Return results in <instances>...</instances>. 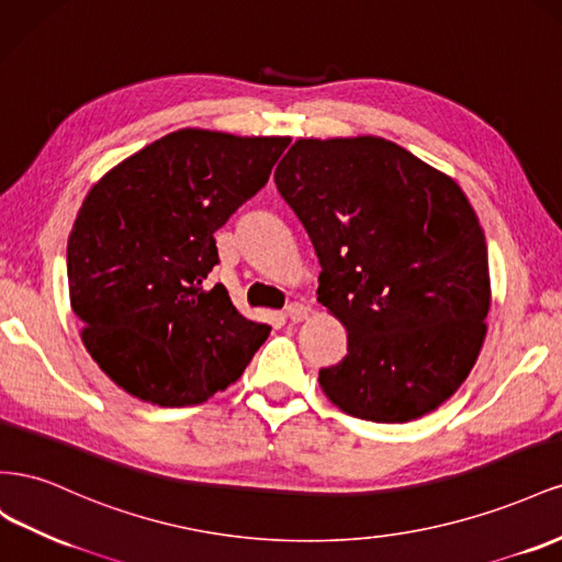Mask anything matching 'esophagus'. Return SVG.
Masks as SVG:
<instances>
[{
  "mask_svg": "<svg viewBox=\"0 0 562 562\" xmlns=\"http://www.w3.org/2000/svg\"><path fill=\"white\" fill-rule=\"evenodd\" d=\"M284 315L292 319V323H301V319H306L308 317V308L303 306V303H290V306L284 308Z\"/></svg>",
  "mask_w": 562,
  "mask_h": 562,
  "instance_id": "34e87169",
  "label": "esophagus"
}]
</instances>
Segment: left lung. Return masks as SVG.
Instances as JSON below:
<instances>
[{
	"label": "left lung",
	"instance_id": "1",
	"mask_svg": "<svg viewBox=\"0 0 562 562\" xmlns=\"http://www.w3.org/2000/svg\"><path fill=\"white\" fill-rule=\"evenodd\" d=\"M348 331L319 386L341 412L405 424L469 376L490 311L485 233L450 176L379 136L299 138L276 169Z\"/></svg>",
	"mask_w": 562,
	"mask_h": 562
}]
</instances>
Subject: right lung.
<instances>
[{
	"label": "right lung",
	"mask_w": 562,
	"mask_h": 562,
	"mask_svg": "<svg viewBox=\"0 0 562 562\" xmlns=\"http://www.w3.org/2000/svg\"><path fill=\"white\" fill-rule=\"evenodd\" d=\"M290 138L179 130L95 183L68 237L82 341L130 395L200 405L239 379L270 327L233 306L214 233L266 183Z\"/></svg>",
	"instance_id": "add662e5"
}]
</instances>
